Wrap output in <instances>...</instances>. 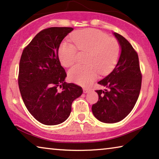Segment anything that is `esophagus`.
Returning a JSON list of instances; mask_svg holds the SVG:
<instances>
[{
  "label": "esophagus",
  "instance_id": "1",
  "mask_svg": "<svg viewBox=\"0 0 159 159\" xmlns=\"http://www.w3.org/2000/svg\"><path fill=\"white\" fill-rule=\"evenodd\" d=\"M83 91H84V93H89V91H91V89H89V88H84V89H83Z\"/></svg>",
  "mask_w": 159,
  "mask_h": 159
}]
</instances>
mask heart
<instances>
[{"label":"heart","instance_id":"heart-1","mask_svg":"<svg viewBox=\"0 0 159 159\" xmlns=\"http://www.w3.org/2000/svg\"><path fill=\"white\" fill-rule=\"evenodd\" d=\"M71 39L75 45L64 42L58 50V57L62 66L70 67L76 62L77 49L89 53L86 60L87 66L76 65L68 71L71 81L80 85L89 84L97 79L98 72L107 74L117 64L121 48L115 38L109 37L102 31L86 29L74 33Z\"/></svg>","mask_w":159,"mask_h":159}]
</instances>
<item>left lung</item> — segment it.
Masks as SVG:
<instances>
[{"label":"left lung","mask_w":159,"mask_h":159,"mask_svg":"<svg viewBox=\"0 0 159 159\" xmlns=\"http://www.w3.org/2000/svg\"><path fill=\"white\" fill-rule=\"evenodd\" d=\"M121 48L115 68L98 84L106 87L96 91L99 100L92 105L94 117L104 123L121 121L133 109L139 97L142 75L135 50L124 37L114 32Z\"/></svg>","instance_id":"obj_1"}]
</instances>
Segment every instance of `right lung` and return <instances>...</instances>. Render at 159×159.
Wrapping results in <instances>:
<instances>
[{
  "instance_id": "1",
  "label": "right lung",
  "mask_w": 159,
  "mask_h": 159,
  "mask_svg": "<svg viewBox=\"0 0 159 159\" xmlns=\"http://www.w3.org/2000/svg\"><path fill=\"white\" fill-rule=\"evenodd\" d=\"M73 30H42L22 52L18 80L20 93L26 109L42 124L56 125L66 121L73 102L83 93L80 86L65 82L67 74L58 57L60 43Z\"/></svg>"
}]
</instances>
